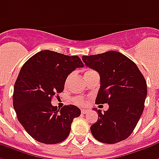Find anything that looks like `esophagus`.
<instances>
[{
    "label": "esophagus",
    "mask_w": 159,
    "mask_h": 159,
    "mask_svg": "<svg viewBox=\"0 0 159 159\" xmlns=\"http://www.w3.org/2000/svg\"><path fill=\"white\" fill-rule=\"evenodd\" d=\"M81 112H82V114H86V113L88 112V109H81Z\"/></svg>",
    "instance_id": "esophagus-1"
}]
</instances>
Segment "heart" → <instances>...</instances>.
Listing matches in <instances>:
<instances>
[{"label": "heart", "instance_id": "b5f03b06", "mask_svg": "<svg viewBox=\"0 0 159 159\" xmlns=\"http://www.w3.org/2000/svg\"><path fill=\"white\" fill-rule=\"evenodd\" d=\"M95 70H88L85 72L86 74H89L91 73V72H94ZM72 76V74H69L66 77V84H67L69 83V81H70V77ZM73 102L76 104H78V105H86L87 103H88V100H87V98L85 97H83V96H76L73 98Z\"/></svg>", "mask_w": 159, "mask_h": 159}]
</instances>
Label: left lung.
Instances as JSON below:
<instances>
[{
    "label": "left lung",
    "mask_w": 159,
    "mask_h": 159,
    "mask_svg": "<svg viewBox=\"0 0 159 159\" xmlns=\"http://www.w3.org/2000/svg\"><path fill=\"white\" fill-rule=\"evenodd\" d=\"M87 66L100 76L96 103H108L90 130L95 139L114 144L129 137L142 116L148 93L144 76L131 60L117 51L83 56Z\"/></svg>",
    "instance_id": "obj_1"
}]
</instances>
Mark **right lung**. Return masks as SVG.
<instances>
[{"mask_svg":"<svg viewBox=\"0 0 159 159\" xmlns=\"http://www.w3.org/2000/svg\"><path fill=\"white\" fill-rule=\"evenodd\" d=\"M83 67L76 56L42 50L21 68L14 84L13 107L18 121L36 141L45 144L63 142L70 134L73 119L81 115L75 105L62 109L51 104L64 90L66 79L76 68Z\"/></svg>","mask_w":159,"mask_h":159,"instance_id":"1","label":"right lung"}]
</instances>
